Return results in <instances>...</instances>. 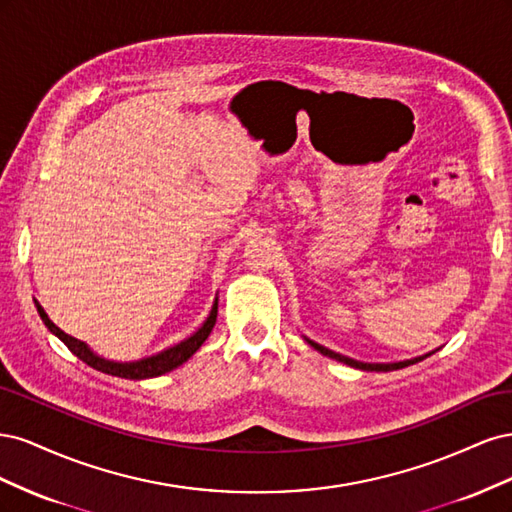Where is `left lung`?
Returning a JSON list of instances; mask_svg holds the SVG:
<instances>
[{
    "label": "left lung",
    "mask_w": 512,
    "mask_h": 512,
    "mask_svg": "<svg viewBox=\"0 0 512 512\" xmlns=\"http://www.w3.org/2000/svg\"><path fill=\"white\" fill-rule=\"evenodd\" d=\"M307 342H309V339H307ZM309 344H312V346H314L318 352H322L324 356H331V359H335V361H342V363H346V365H350V367L363 369V371H393V369H401V367L414 365V363H418V361H423L425 356H429V354H425V356H418V359L399 361V363H361V361L348 359V356H344V354H337V352H333V350H329V348H324V346H320V344H314V342H309Z\"/></svg>",
    "instance_id": "1"
}]
</instances>
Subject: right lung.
I'll return each instance as SVG.
<instances>
[{
	"instance_id": "obj_1",
	"label": "right lung",
	"mask_w": 512,
	"mask_h": 512,
	"mask_svg": "<svg viewBox=\"0 0 512 512\" xmlns=\"http://www.w3.org/2000/svg\"><path fill=\"white\" fill-rule=\"evenodd\" d=\"M38 314H40V318H42V322L46 324V327H49V331L55 333L61 339V342L68 346V350L72 354L79 356V359L83 363H87L89 367L102 371V374H111V376H119V378L145 380V378L162 376V374H166V371L183 365L200 346L205 344V339L209 337V333L215 327V318H218V303H213V309H211L209 318L205 320L203 327H200L192 337L183 339L181 344L168 348V350H164V352H160L156 356H149V359L136 361V363H115V361L100 359V356H96L94 352H91L83 342H79V339H74L72 335H68V333L61 331L59 327H55V324L49 320V316L44 314V309L40 305H38Z\"/></svg>"
}]
</instances>
